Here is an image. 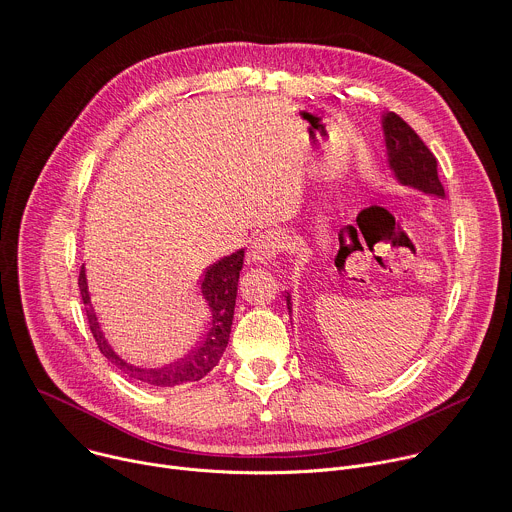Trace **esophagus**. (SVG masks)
<instances>
[{
    "label": "esophagus",
    "mask_w": 512,
    "mask_h": 512,
    "mask_svg": "<svg viewBox=\"0 0 512 512\" xmlns=\"http://www.w3.org/2000/svg\"><path fill=\"white\" fill-rule=\"evenodd\" d=\"M286 248H288V236L282 230H264L252 240L250 260L258 264H270Z\"/></svg>",
    "instance_id": "obj_1"
}]
</instances>
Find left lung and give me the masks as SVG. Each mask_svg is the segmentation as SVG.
Returning <instances> with one entry per match:
<instances>
[{"label":"left lung","instance_id":"1","mask_svg":"<svg viewBox=\"0 0 512 512\" xmlns=\"http://www.w3.org/2000/svg\"><path fill=\"white\" fill-rule=\"evenodd\" d=\"M381 131L387 155V167L393 179L426 195L444 199V187L438 179V163L434 153L424 145L416 131L395 113L381 115ZM288 315H292L290 294L286 292Z\"/></svg>","mask_w":512,"mask_h":512}]
</instances>
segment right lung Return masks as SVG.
Wrapping results in <instances>:
<instances>
[{
    "instance_id": "right-lung-1",
    "label": "right lung",
    "mask_w": 512,
    "mask_h": 512,
    "mask_svg": "<svg viewBox=\"0 0 512 512\" xmlns=\"http://www.w3.org/2000/svg\"><path fill=\"white\" fill-rule=\"evenodd\" d=\"M242 264H244V248L232 252L230 256H224L222 260H218L206 270L201 280V298L210 309V329L191 353L161 367H141V365L129 363L113 349V345L100 329L96 311L90 300V292H88L86 268L82 266L78 276L80 296L84 302L92 337L96 339L100 353L105 355L113 365H117L123 373H127L129 377L149 387H179V385L193 383V381H199L201 377H206L220 363L230 341Z\"/></svg>"
}]
</instances>
